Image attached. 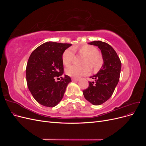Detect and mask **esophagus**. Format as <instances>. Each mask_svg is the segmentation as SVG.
I'll return each instance as SVG.
<instances>
[{
  "instance_id": "esophagus-1",
  "label": "esophagus",
  "mask_w": 146,
  "mask_h": 146,
  "mask_svg": "<svg viewBox=\"0 0 146 146\" xmlns=\"http://www.w3.org/2000/svg\"><path fill=\"white\" fill-rule=\"evenodd\" d=\"M71 79H72V81H73V82H76V81H78V78H77L72 77Z\"/></svg>"
}]
</instances>
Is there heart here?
<instances>
[{
  "mask_svg": "<svg viewBox=\"0 0 146 146\" xmlns=\"http://www.w3.org/2000/svg\"><path fill=\"white\" fill-rule=\"evenodd\" d=\"M74 52L85 56L83 61L82 66L71 65L66 69V74L69 76L78 78L89 74L90 71L89 65L92 69H98L102 63V58L99 54V50L96 47L91 45H83L81 46H74L65 50L62 55V61L65 66H69L74 58Z\"/></svg>",
  "mask_w": 146,
  "mask_h": 146,
  "instance_id": "obj_1",
  "label": "heart"
}]
</instances>
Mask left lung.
<instances>
[{
	"instance_id": "8db88e82",
	"label": "left lung",
	"mask_w": 146,
	"mask_h": 146,
	"mask_svg": "<svg viewBox=\"0 0 146 146\" xmlns=\"http://www.w3.org/2000/svg\"><path fill=\"white\" fill-rule=\"evenodd\" d=\"M89 44L100 48L104 64L98 73L91 77L94 82H89V86L83 91V94L90 103L99 105L113 94L120 77L121 62L116 51L107 42L94 41Z\"/></svg>"
}]
</instances>
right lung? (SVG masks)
<instances>
[{
	"mask_svg": "<svg viewBox=\"0 0 146 146\" xmlns=\"http://www.w3.org/2000/svg\"><path fill=\"white\" fill-rule=\"evenodd\" d=\"M71 44L47 42L31 54L26 68V80L31 94L39 104L54 107L63 99L66 87L71 82L63 74L62 55Z\"/></svg>",
	"mask_w": 146,
	"mask_h": 146,
	"instance_id": "obj_1",
	"label": "right lung"
}]
</instances>
